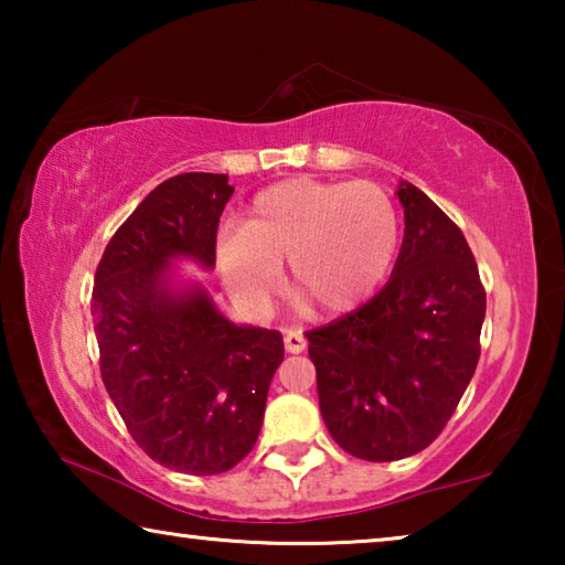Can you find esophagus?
Segmentation results:
<instances>
[{
  "instance_id": "34e87169",
  "label": "esophagus",
  "mask_w": 565,
  "mask_h": 565,
  "mask_svg": "<svg viewBox=\"0 0 565 565\" xmlns=\"http://www.w3.org/2000/svg\"><path fill=\"white\" fill-rule=\"evenodd\" d=\"M284 349L289 351V353H301L303 349H306V339H303V333L301 331H296V329H289L284 333Z\"/></svg>"
}]
</instances>
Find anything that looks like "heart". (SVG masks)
<instances>
[{
  "instance_id": "obj_1",
  "label": "heart",
  "mask_w": 565,
  "mask_h": 565,
  "mask_svg": "<svg viewBox=\"0 0 565 565\" xmlns=\"http://www.w3.org/2000/svg\"><path fill=\"white\" fill-rule=\"evenodd\" d=\"M398 238V209L384 186L299 177L252 199L242 232L218 236L216 266L234 299L262 309L289 262L294 299L333 319L384 286Z\"/></svg>"
}]
</instances>
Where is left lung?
Wrapping results in <instances>:
<instances>
[{"label":"left lung","mask_w":565,"mask_h":565,"mask_svg":"<svg viewBox=\"0 0 565 565\" xmlns=\"http://www.w3.org/2000/svg\"><path fill=\"white\" fill-rule=\"evenodd\" d=\"M404 244L374 299L306 333L323 424L363 461L414 456L444 431L481 356L486 291L451 218L401 181Z\"/></svg>","instance_id":"left-lung-1"}]
</instances>
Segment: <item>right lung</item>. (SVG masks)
<instances>
[{"label": "right lung", "instance_id": "obj_1", "mask_svg": "<svg viewBox=\"0 0 565 565\" xmlns=\"http://www.w3.org/2000/svg\"><path fill=\"white\" fill-rule=\"evenodd\" d=\"M226 174L189 171L151 191L111 236L94 276L92 317L107 394L149 458L179 473L234 468L262 431L284 359L279 331L226 319L177 262H216Z\"/></svg>", "mask_w": 565, "mask_h": 565}]
</instances>
